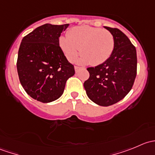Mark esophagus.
<instances>
[{
	"instance_id": "34e87169",
	"label": "esophagus",
	"mask_w": 155,
	"mask_h": 155,
	"mask_svg": "<svg viewBox=\"0 0 155 155\" xmlns=\"http://www.w3.org/2000/svg\"><path fill=\"white\" fill-rule=\"evenodd\" d=\"M74 69H75V72H76V73H77L78 72H79V70H80L82 68H79V67H76H76H75V68H74Z\"/></svg>"
}]
</instances>
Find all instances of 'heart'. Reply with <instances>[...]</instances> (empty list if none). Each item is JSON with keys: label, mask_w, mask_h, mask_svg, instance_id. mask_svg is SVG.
<instances>
[{"label": "heart", "mask_w": 155, "mask_h": 155, "mask_svg": "<svg viewBox=\"0 0 155 155\" xmlns=\"http://www.w3.org/2000/svg\"><path fill=\"white\" fill-rule=\"evenodd\" d=\"M59 46L70 62L76 60L79 51L82 55L79 63L99 65L111 56L115 41L112 33L107 30L82 25L73 28L68 37L61 36Z\"/></svg>", "instance_id": "obj_1"}]
</instances>
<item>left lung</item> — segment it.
<instances>
[{"label": "left lung", "mask_w": 155, "mask_h": 155, "mask_svg": "<svg viewBox=\"0 0 155 155\" xmlns=\"http://www.w3.org/2000/svg\"><path fill=\"white\" fill-rule=\"evenodd\" d=\"M104 28L113 35V51L105 62L87 69L90 76L84 87L91 101L108 107L122 100L131 90L137 76V58L136 48L122 31Z\"/></svg>", "instance_id": "1"}]
</instances>
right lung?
<instances>
[{
  "label": "right lung",
  "instance_id": "obj_1",
  "mask_svg": "<svg viewBox=\"0 0 155 155\" xmlns=\"http://www.w3.org/2000/svg\"><path fill=\"white\" fill-rule=\"evenodd\" d=\"M69 24H45L34 29L21 40L18 53L17 71L28 94L42 103L58 99L67 80L75 74L59 46L61 34Z\"/></svg>",
  "mask_w": 155,
  "mask_h": 155
}]
</instances>
